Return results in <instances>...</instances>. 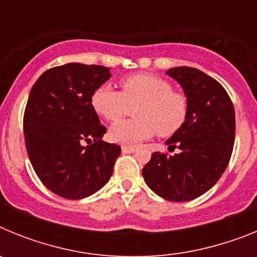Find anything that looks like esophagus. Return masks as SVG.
Returning a JSON list of instances; mask_svg holds the SVG:
<instances>
[{
  "label": "esophagus",
  "instance_id": "obj_1",
  "mask_svg": "<svg viewBox=\"0 0 257 257\" xmlns=\"http://www.w3.org/2000/svg\"><path fill=\"white\" fill-rule=\"evenodd\" d=\"M136 149L134 147H122V153L124 154H128V153H134Z\"/></svg>",
  "mask_w": 257,
  "mask_h": 257
}]
</instances>
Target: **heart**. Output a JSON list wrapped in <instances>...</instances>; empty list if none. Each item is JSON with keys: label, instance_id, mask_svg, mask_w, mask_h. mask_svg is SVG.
<instances>
[{"label": "heart", "instance_id": "1", "mask_svg": "<svg viewBox=\"0 0 257 257\" xmlns=\"http://www.w3.org/2000/svg\"><path fill=\"white\" fill-rule=\"evenodd\" d=\"M121 92L100 86L91 96L95 112L114 122L136 108V119L121 121L109 130V139L123 147H134L158 134L170 136L180 130L188 115L187 96L174 91L171 83L152 74H135L119 82Z\"/></svg>", "mask_w": 257, "mask_h": 257}]
</instances>
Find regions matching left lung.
I'll list each match as a JSON object with an SVG mask.
<instances>
[{
  "label": "left lung",
  "instance_id": "obj_1",
  "mask_svg": "<svg viewBox=\"0 0 257 257\" xmlns=\"http://www.w3.org/2000/svg\"><path fill=\"white\" fill-rule=\"evenodd\" d=\"M166 73L178 81L189 104L181 128L166 142L179 153L154 152L142 174L160 197L187 202L211 189L225 171L234 147V106L225 88L199 69L176 67Z\"/></svg>",
  "mask_w": 257,
  "mask_h": 257
}]
</instances>
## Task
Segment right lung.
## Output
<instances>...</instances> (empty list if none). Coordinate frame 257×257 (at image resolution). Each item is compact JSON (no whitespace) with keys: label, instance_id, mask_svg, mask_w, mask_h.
I'll return each mask as SVG.
<instances>
[{"label":"right lung","instance_id":"1","mask_svg":"<svg viewBox=\"0 0 257 257\" xmlns=\"http://www.w3.org/2000/svg\"><path fill=\"white\" fill-rule=\"evenodd\" d=\"M110 76L106 67L69 63L46 70L31 90L23 121L27 152L42 184L63 198L101 189L121 154L119 145L101 140L106 128L91 105Z\"/></svg>","mask_w":257,"mask_h":257}]
</instances>
